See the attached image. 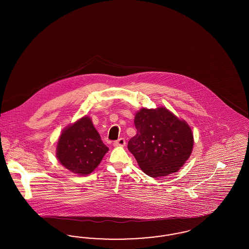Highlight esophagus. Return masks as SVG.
I'll use <instances>...</instances> for the list:
<instances>
[{"label":"esophagus","instance_id":"esophagus-1","mask_svg":"<svg viewBox=\"0 0 249 249\" xmlns=\"http://www.w3.org/2000/svg\"><path fill=\"white\" fill-rule=\"evenodd\" d=\"M126 144V141L124 138H119L118 141L114 142V146H124Z\"/></svg>","mask_w":249,"mask_h":249}]
</instances>
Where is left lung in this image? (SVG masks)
Returning a JSON list of instances; mask_svg holds the SVG:
<instances>
[{
    "instance_id": "1",
    "label": "left lung",
    "mask_w": 249,
    "mask_h": 249,
    "mask_svg": "<svg viewBox=\"0 0 249 249\" xmlns=\"http://www.w3.org/2000/svg\"><path fill=\"white\" fill-rule=\"evenodd\" d=\"M136 134L128 142L142 172L153 178L178 173L193 149L190 125L166 107L141 108L134 117Z\"/></svg>"
}]
</instances>
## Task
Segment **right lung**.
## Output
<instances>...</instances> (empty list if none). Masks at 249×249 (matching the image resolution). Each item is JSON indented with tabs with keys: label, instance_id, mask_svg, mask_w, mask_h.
Returning a JSON list of instances; mask_svg holds the SVG:
<instances>
[{
	"label": "right lung",
	"instance_id": "right-lung-1",
	"mask_svg": "<svg viewBox=\"0 0 249 249\" xmlns=\"http://www.w3.org/2000/svg\"><path fill=\"white\" fill-rule=\"evenodd\" d=\"M108 150L91 119L85 116L61 131L56 157L59 163L71 173L87 176L101 163Z\"/></svg>",
	"mask_w": 249,
	"mask_h": 249
}]
</instances>
